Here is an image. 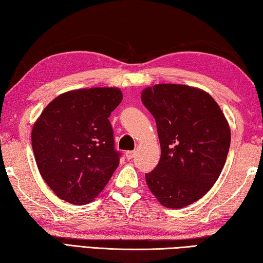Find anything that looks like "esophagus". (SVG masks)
Instances as JSON below:
<instances>
[{
    "label": "esophagus",
    "instance_id": "1",
    "mask_svg": "<svg viewBox=\"0 0 263 263\" xmlns=\"http://www.w3.org/2000/svg\"><path fill=\"white\" fill-rule=\"evenodd\" d=\"M133 156H135V151H126L125 152V157L127 160H131Z\"/></svg>",
    "mask_w": 263,
    "mask_h": 263
}]
</instances>
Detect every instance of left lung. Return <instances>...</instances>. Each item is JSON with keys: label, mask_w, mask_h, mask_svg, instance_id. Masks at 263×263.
<instances>
[{"label": "left lung", "mask_w": 263, "mask_h": 263, "mask_svg": "<svg viewBox=\"0 0 263 263\" xmlns=\"http://www.w3.org/2000/svg\"><path fill=\"white\" fill-rule=\"evenodd\" d=\"M155 118L161 145L156 168L146 183L162 206L179 209L213 187L226 164L231 131L216 101L204 90L157 84L141 92Z\"/></svg>", "instance_id": "left-lung-1"}]
</instances>
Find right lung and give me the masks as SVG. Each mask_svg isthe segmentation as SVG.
I'll return each mask as SVG.
<instances>
[{
	"mask_svg": "<svg viewBox=\"0 0 263 263\" xmlns=\"http://www.w3.org/2000/svg\"><path fill=\"white\" fill-rule=\"evenodd\" d=\"M123 100L117 87L73 89L59 95L37 117L32 148L41 177L57 197L92 202L119 164L111 111Z\"/></svg>",
	"mask_w": 263,
	"mask_h": 263,
	"instance_id": "right-lung-1",
	"label": "right lung"
}]
</instances>
